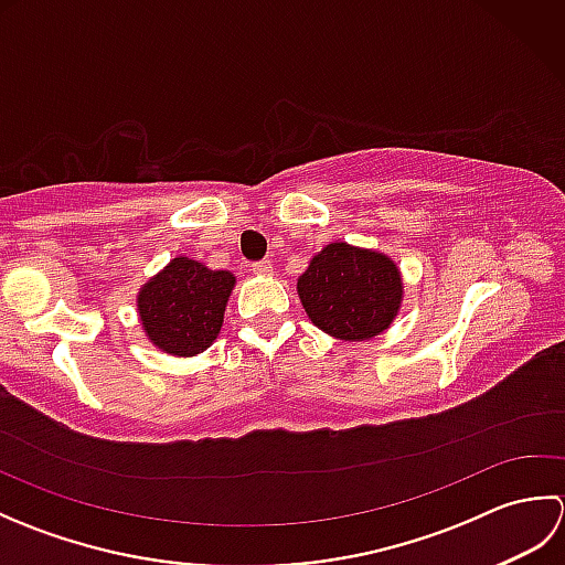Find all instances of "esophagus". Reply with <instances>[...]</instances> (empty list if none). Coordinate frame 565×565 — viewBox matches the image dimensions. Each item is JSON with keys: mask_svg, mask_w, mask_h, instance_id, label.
<instances>
[{"mask_svg": "<svg viewBox=\"0 0 565 565\" xmlns=\"http://www.w3.org/2000/svg\"><path fill=\"white\" fill-rule=\"evenodd\" d=\"M252 271L259 274V276H271L274 267H271V262L264 259V262H255V264H252Z\"/></svg>", "mask_w": 565, "mask_h": 565, "instance_id": "obj_1", "label": "esophagus"}]
</instances>
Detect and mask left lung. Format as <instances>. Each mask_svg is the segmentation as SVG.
<instances>
[{"mask_svg":"<svg viewBox=\"0 0 565 565\" xmlns=\"http://www.w3.org/2000/svg\"><path fill=\"white\" fill-rule=\"evenodd\" d=\"M308 318L344 342L371 340L388 330L403 301L395 262L374 249L332 243L310 259L298 279Z\"/></svg>","mask_w":565,"mask_h":565,"instance_id":"left-lung-1","label":"left lung"}]
</instances>
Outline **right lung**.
<instances>
[{"mask_svg":"<svg viewBox=\"0 0 565 565\" xmlns=\"http://www.w3.org/2000/svg\"><path fill=\"white\" fill-rule=\"evenodd\" d=\"M235 286L231 271L177 257L138 294V313L148 340L174 356H194L211 347L223 326Z\"/></svg>","mask_w":565,"mask_h":565,"instance_id":"right-lung-1","label":"right lung"}]
</instances>
